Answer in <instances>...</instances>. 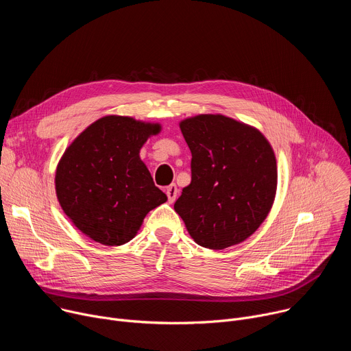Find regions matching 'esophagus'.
Segmentation results:
<instances>
[{"label": "esophagus", "instance_id": "34e87169", "mask_svg": "<svg viewBox=\"0 0 351 351\" xmlns=\"http://www.w3.org/2000/svg\"><path fill=\"white\" fill-rule=\"evenodd\" d=\"M167 195H168V202L172 204L178 197V186L175 183H172L167 187Z\"/></svg>", "mask_w": 351, "mask_h": 351}]
</instances>
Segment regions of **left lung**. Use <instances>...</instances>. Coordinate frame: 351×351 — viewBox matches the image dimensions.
Instances as JSON below:
<instances>
[{"instance_id": "left-lung-1", "label": "left lung", "mask_w": 351, "mask_h": 351, "mask_svg": "<svg viewBox=\"0 0 351 351\" xmlns=\"http://www.w3.org/2000/svg\"><path fill=\"white\" fill-rule=\"evenodd\" d=\"M191 152V182L173 206L199 245L223 250L268 217L278 184L274 149L256 128L203 114L179 123Z\"/></svg>"}]
</instances>
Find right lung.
I'll return each instance as SVG.
<instances>
[{
	"label": "right lung",
	"instance_id": "right-lung-1",
	"mask_svg": "<svg viewBox=\"0 0 351 351\" xmlns=\"http://www.w3.org/2000/svg\"><path fill=\"white\" fill-rule=\"evenodd\" d=\"M160 132V123L108 115L65 149L56 172L58 202L91 240L106 245L130 241L145 215L168 199L138 156L147 138Z\"/></svg>",
	"mask_w": 351,
	"mask_h": 351
}]
</instances>
